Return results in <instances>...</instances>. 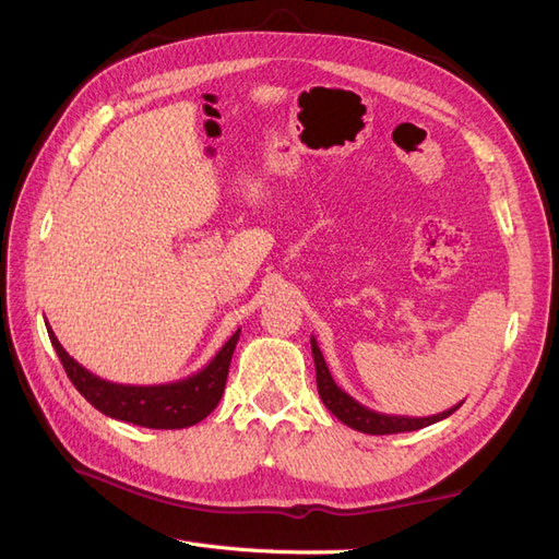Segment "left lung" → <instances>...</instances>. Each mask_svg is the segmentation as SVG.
Segmentation results:
<instances>
[{
  "label": "left lung",
  "instance_id": "1",
  "mask_svg": "<svg viewBox=\"0 0 559 559\" xmlns=\"http://www.w3.org/2000/svg\"><path fill=\"white\" fill-rule=\"evenodd\" d=\"M310 345H312V357H314V370H317V389H319V396L324 401L326 408L343 421V425L357 429L361 433H370V436H384V433H403V431H417V429H425L429 425H436V421H441L445 417H450L460 405L464 403H456L454 408L445 411V413H438L431 417H405V415H384V413H376L361 405L357 399H352L347 392H343L341 386L335 384V380L331 378V370L324 361V354H321L314 335L310 337Z\"/></svg>",
  "mask_w": 559,
  "mask_h": 559
}]
</instances>
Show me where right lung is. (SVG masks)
I'll return each instance as SVG.
<instances>
[{
	"mask_svg": "<svg viewBox=\"0 0 559 559\" xmlns=\"http://www.w3.org/2000/svg\"><path fill=\"white\" fill-rule=\"evenodd\" d=\"M46 329L64 366V373L79 389V394L107 417L130 421V425L146 429H183L205 419L224 396L233 352L240 341L238 329L228 337V343L216 352V357L189 378L167 384L138 386L116 384L93 376L91 370L83 368L64 352L53 329Z\"/></svg>",
	"mask_w": 559,
	"mask_h": 559,
	"instance_id": "1",
	"label": "right lung"
}]
</instances>
